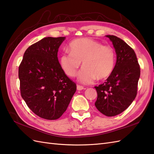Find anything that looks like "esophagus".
<instances>
[{"mask_svg": "<svg viewBox=\"0 0 154 154\" xmlns=\"http://www.w3.org/2000/svg\"><path fill=\"white\" fill-rule=\"evenodd\" d=\"M77 89L78 91H81V90H83V89H85V88L83 87V86L77 85Z\"/></svg>", "mask_w": 154, "mask_h": 154, "instance_id": "1", "label": "esophagus"}]
</instances>
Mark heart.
I'll list each match as a JSON object with an SVG mask.
<instances>
[{
  "label": "heart",
  "instance_id": "heart-1",
  "mask_svg": "<svg viewBox=\"0 0 154 154\" xmlns=\"http://www.w3.org/2000/svg\"><path fill=\"white\" fill-rule=\"evenodd\" d=\"M69 52H63L60 57V64L67 75L73 77L83 62L78 74V80L90 84L97 79L105 80L112 75L116 63V53L110 46L103 45L91 38H79L69 45Z\"/></svg>",
  "mask_w": 154,
  "mask_h": 154
}]
</instances>
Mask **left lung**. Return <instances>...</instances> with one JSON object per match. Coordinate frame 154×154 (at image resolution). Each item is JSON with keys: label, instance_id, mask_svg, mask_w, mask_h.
I'll list each match as a JSON object with an SVG mask.
<instances>
[{"label": "left lung", "instance_id": "8db88e82", "mask_svg": "<svg viewBox=\"0 0 154 154\" xmlns=\"http://www.w3.org/2000/svg\"><path fill=\"white\" fill-rule=\"evenodd\" d=\"M115 48L117 62L112 75L103 84L95 87L98 97L95 106L108 117L124 112L137 94L140 66L134 50L122 39L106 35Z\"/></svg>", "mask_w": 154, "mask_h": 154}]
</instances>
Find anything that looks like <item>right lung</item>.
Here are the masks:
<instances>
[{
    "mask_svg": "<svg viewBox=\"0 0 154 154\" xmlns=\"http://www.w3.org/2000/svg\"><path fill=\"white\" fill-rule=\"evenodd\" d=\"M66 37H45L25 52L19 66L21 96L32 112L48 120L66 112L77 85L62 69L58 48Z\"/></svg>",
    "mask_w": 154,
    "mask_h": 154,
    "instance_id": "obj_1",
    "label": "right lung"
}]
</instances>
